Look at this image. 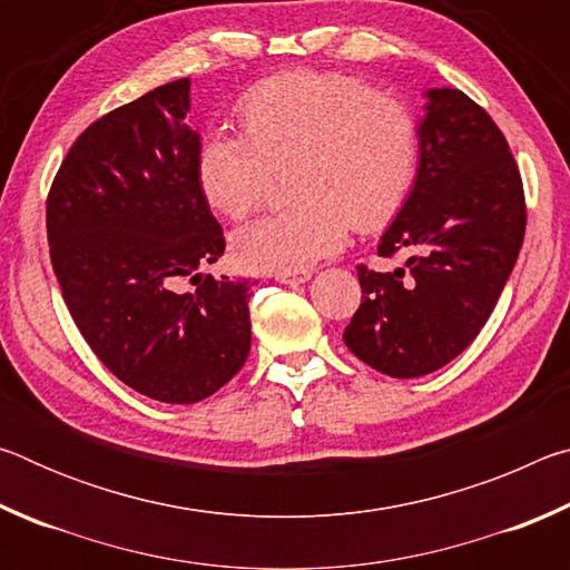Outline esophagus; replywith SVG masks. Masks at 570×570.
<instances>
[{"mask_svg": "<svg viewBox=\"0 0 570 570\" xmlns=\"http://www.w3.org/2000/svg\"><path fill=\"white\" fill-rule=\"evenodd\" d=\"M274 278L282 284H304L312 278V272H308V268H296V272H276Z\"/></svg>", "mask_w": 570, "mask_h": 570, "instance_id": "obj_1", "label": "esophagus"}]
</instances>
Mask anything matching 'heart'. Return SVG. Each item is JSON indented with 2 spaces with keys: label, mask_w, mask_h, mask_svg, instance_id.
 I'll return each instance as SVG.
<instances>
[{
  "label": "heart",
  "mask_w": 570,
  "mask_h": 570,
  "mask_svg": "<svg viewBox=\"0 0 570 570\" xmlns=\"http://www.w3.org/2000/svg\"><path fill=\"white\" fill-rule=\"evenodd\" d=\"M244 135L200 140L196 178L210 208L230 220L256 214L288 168L296 204L234 236L240 266L296 272L340 250L350 226L387 228L417 180L422 130L407 105L342 72L266 77L236 105Z\"/></svg>",
  "instance_id": "b5f03b06"
}]
</instances>
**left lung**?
Instances as JSON below:
<instances>
[{"instance_id": "left-lung-1", "label": "left lung", "mask_w": 570, "mask_h": 570, "mask_svg": "<svg viewBox=\"0 0 570 570\" xmlns=\"http://www.w3.org/2000/svg\"><path fill=\"white\" fill-rule=\"evenodd\" d=\"M420 170L377 254L394 272L356 266L362 304L344 342L390 377H422L475 340L525 236L518 163L495 120L460 90H430Z\"/></svg>"}]
</instances>
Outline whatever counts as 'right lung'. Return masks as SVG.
I'll use <instances>...</instances> for the list:
<instances>
[{
    "instance_id": "1",
    "label": "right lung",
    "mask_w": 570,
    "mask_h": 570,
    "mask_svg": "<svg viewBox=\"0 0 570 570\" xmlns=\"http://www.w3.org/2000/svg\"><path fill=\"white\" fill-rule=\"evenodd\" d=\"M188 92L183 77L88 125L47 193L50 262L77 330L122 384L168 404L206 400L250 350L254 284L198 272L226 238L198 188Z\"/></svg>"
}]
</instances>
